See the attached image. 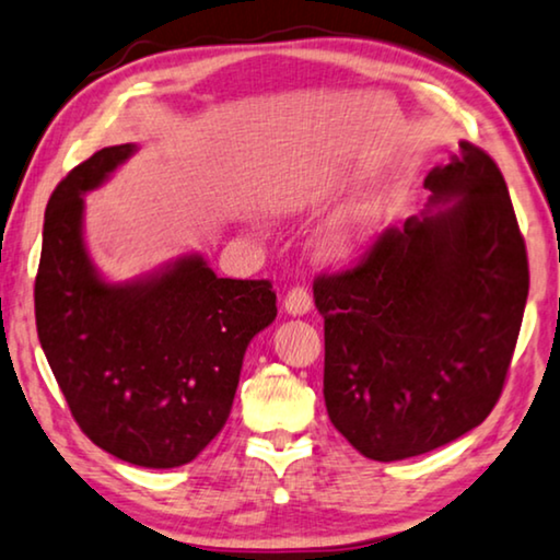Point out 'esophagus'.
Here are the masks:
<instances>
[{"mask_svg":"<svg viewBox=\"0 0 560 560\" xmlns=\"http://www.w3.org/2000/svg\"><path fill=\"white\" fill-rule=\"evenodd\" d=\"M285 311L290 313V316H305V313L311 311V305H313V298H311V293H308V288H293V290H288V295H285Z\"/></svg>","mask_w":560,"mask_h":560,"instance_id":"34e87169","label":"esophagus"}]
</instances>
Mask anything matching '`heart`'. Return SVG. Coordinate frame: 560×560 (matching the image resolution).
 Instances as JSON below:
<instances>
[{
  "instance_id": "1",
  "label": "heart",
  "mask_w": 560,
  "mask_h": 560,
  "mask_svg": "<svg viewBox=\"0 0 560 560\" xmlns=\"http://www.w3.org/2000/svg\"><path fill=\"white\" fill-rule=\"evenodd\" d=\"M316 198V188L313 186H295L290 188L285 196L280 198L282 209H301V206L311 203ZM374 229V211L370 206H359L351 213H347L341 221H336L331 232L324 240V252L331 259H351L366 247Z\"/></svg>"
}]
</instances>
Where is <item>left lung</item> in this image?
<instances>
[{"mask_svg": "<svg viewBox=\"0 0 560 560\" xmlns=\"http://www.w3.org/2000/svg\"><path fill=\"white\" fill-rule=\"evenodd\" d=\"M423 186L439 211L313 282L328 418L374 462L446 446L492 412L530 288L508 183L485 150L462 142Z\"/></svg>", "mask_w": 560, "mask_h": 560, "instance_id": "8db88e82", "label": "left lung"}]
</instances>
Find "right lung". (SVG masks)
Segmentation results:
<instances>
[{"mask_svg": "<svg viewBox=\"0 0 560 560\" xmlns=\"http://www.w3.org/2000/svg\"><path fill=\"white\" fill-rule=\"evenodd\" d=\"M137 148H104L52 190L35 278L37 339L71 416L106 454L173 469L224 428L249 341L278 316L270 280L217 278L186 255L106 282L83 244V194Z\"/></svg>", "mask_w": 560, "mask_h": 560, "instance_id": "add662e5", "label": "right lung"}]
</instances>
